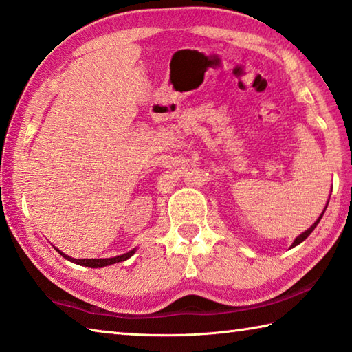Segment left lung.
Returning <instances> with one entry per match:
<instances>
[{"mask_svg": "<svg viewBox=\"0 0 352 352\" xmlns=\"http://www.w3.org/2000/svg\"><path fill=\"white\" fill-rule=\"evenodd\" d=\"M332 190V189H331ZM328 203H329V200H328ZM328 203H327V206H324V209H323V212L320 214V217H318V219L314 221V225H312L311 228H308V229H306V231L305 232H302V234H300L298 235V237L296 239V240H294V243H292V245H291V248H294V246H297V245H300V243H302L303 240H306V239H308L309 237V235H311V232L312 231H314V229H316V226L318 225V221H320L322 220V217H323V214H324V210H327V208H328Z\"/></svg>", "mask_w": 352, "mask_h": 352, "instance_id": "1", "label": "left lung"}]
</instances>
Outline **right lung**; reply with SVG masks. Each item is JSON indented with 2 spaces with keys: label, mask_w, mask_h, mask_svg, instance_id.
<instances>
[{
  "label": "right lung",
  "mask_w": 352,
  "mask_h": 352,
  "mask_svg": "<svg viewBox=\"0 0 352 352\" xmlns=\"http://www.w3.org/2000/svg\"><path fill=\"white\" fill-rule=\"evenodd\" d=\"M55 249L66 260L72 261V263H76V265H80V266H87V267H104V266H109V265H113V263H118V261H124L127 258H131L132 255L135 254V251H137V248H133L132 251H129V252L121 254V255H117V257H111V258H74V257H69V255H66L65 252H61L58 248H55Z\"/></svg>",
  "instance_id": "obj_1"
}]
</instances>
